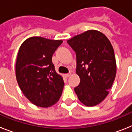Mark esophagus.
Segmentation results:
<instances>
[{
	"instance_id": "34e87169",
	"label": "esophagus",
	"mask_w": 132,
	"mask_h": 132,
	"mask_svg": "<svg viewBox=\"0 0 132 132\" xmlns=\"http://www.w3.org/2000/svg\"><path fill=\"white\" fill-rule=\"evenodd\" d=\"M71 73H67V74H65V77H69L71 76Z\"/></svg>"
}]
</instances>
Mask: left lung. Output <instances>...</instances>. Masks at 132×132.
Returning a JSON list of instances; mask_svg holds the SVG:
<instances>
[{"mask_svg":"<svg viewBox=\"0 0 132 132\" xmlns=\"http://www.w3.org/2000/svg\"><path fill=\"white\" fill-rule=\"evenodd\" d=\"M67 43L76 53V73L80 84L74 88L79 101L94 106L104 101L116 77L114 49L106 36L97 30H88Z\"/></svg>","mask_w":132,"mask_h":132,"instance_id":"left-lung-1","label":"left lung"}]
</instances>
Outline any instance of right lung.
Returning <instances> with one entry per match:
<instances>
[{
    "label": "right lung",
    "mask_w": 132,
    "mask_h": 132,
    "mask_svg": "<svg viewBox=\"0 0 132 132\" xmlns=\"http://www.w3.org/2000/svg\"><path fill=\"white\" fill-rule=\"evenodd\" d=\"M62 42L31 37L24 41L19 49L16 80L24 96L37 106H51L61 96L64 81L56 73L52 55Z\"/></svg>",
    "instance_id": "obj_1"
}]
</instances>
